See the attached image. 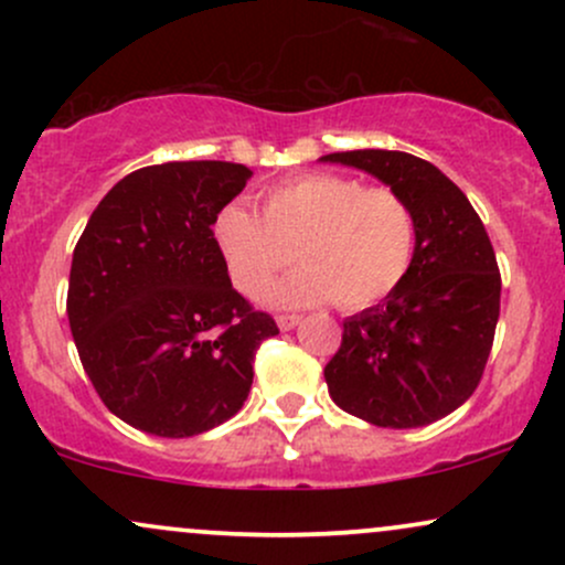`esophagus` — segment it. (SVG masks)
<instances>
[{"label":"esophagus","mask_w":565,"mask_h":565,"mask_svg":"<svg viewBox=\"0 0 565 565\" xmlns=\"http://www.w3.org/2000/svg\"><path fill=\"white\" fill-rule=\"evenodd\" d=\"M276 323H278V329H281V332H291V329L300 323V316H278Z\"/></svg>","instance_id":"34e87169"}]
</instances>
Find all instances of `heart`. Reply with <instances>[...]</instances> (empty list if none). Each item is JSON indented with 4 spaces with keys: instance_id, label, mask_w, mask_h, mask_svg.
Masks as SVG:
<instances>
[{
    "instance_id": "1",
    "label": "heart",
    "mask_w": 565,
    "mask_h": 565,
    "mask_svg": "<svg viewBox=\"0 0 565 565\" xmlns=\"http://www.w3.org/2000/svg\"><path fill=\"white\" fill-rule=\"evenodd\" d=\"M212 236L233 287L246 297H260L297 252L302 265L276 284L270 300L300 308L334 297L342 310H364L406 278L417 223L393 188L313 172L270 188L263 217L242 204L223 206Z\"/></svg>"
}]
</instances>
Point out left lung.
<instances>
[{"label": "left lung", "mask_w": 565, "mask_h": 565, "mask_svg": "<svg viewBox=\"0 0 565 565\" xmlns=\"http://www.w3.org/2000/svg\"><path fill=\"white\" fill-rule=\"evenodd\" d=\"M321 161L393 188L417 223L414 260L398 289L342 323V345L323 369L329 395L377 427L436 423L470 398L494 342L502 278L489 233L430 161L380 148Z\"/></svg>", "instance_id": "obj_1"}]
</instances>
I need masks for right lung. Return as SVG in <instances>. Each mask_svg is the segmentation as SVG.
<instances>
[{
    "mask_svg": "<svg viewBox=\"0 0 565 565\" xmlns=\"http://www.w3.org/2000/svg\"><path fill=\"white\" fill-rule=\"evenodd\" d=\"M252 170L231 161L142 167L103 196L74 249L68 323L116 417L159 438L231 419L252 387L268 313L233 289L212 225Z\"/></svg>",
    "mask_w": 565,
    "mask_h": 565,
    "instance_id": "right-lung-1",
    "label": "right lung"
}]
</instances>
